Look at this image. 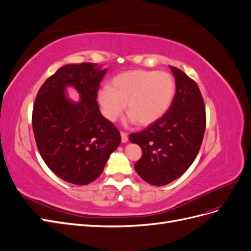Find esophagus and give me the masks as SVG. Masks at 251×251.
Masks as SVG:
<instances>
[{"mask_svg": "<svg viewBox=\"0 0 251 251\" xmlns=\"http://www.w3.org/2000/svg\"><path fill=\"white\" fill-rule=\"evenodd\" d=\"M120 136H121V142L123 143H126L127 142V134L125 132H120Z\"/></svg>", "mask_w": 251, "mask_h": 251, "instance_id": "obj_1", "label": "esophagus"}]
</instances>
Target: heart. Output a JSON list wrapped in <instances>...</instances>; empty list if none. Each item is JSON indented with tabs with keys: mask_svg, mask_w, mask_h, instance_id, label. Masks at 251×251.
Instances as JSON below:
<instances>
[{
	"mask_svg": "<svg viewBox=\"0 0 251 251\" xmlns=\"http://www.w3.org/2000/svg\"><path fill=\"white\" fill-rule=\"evenodd\" d=\"M176 92L172 74L156 70H133L114 77L110 88H102L97 100L103 116L115 121L126 109L127 120L148 126L161 118L171 107Z\"/></svg>",
	"mask_w": 251,
	"mask_h": 251,
	"instance_id": "b5f03b06",
	"label": "heart"
}]
</instances>
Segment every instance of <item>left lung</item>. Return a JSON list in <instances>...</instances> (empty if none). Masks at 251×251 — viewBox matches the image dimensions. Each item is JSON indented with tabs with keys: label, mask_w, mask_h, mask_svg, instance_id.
<instances>
[{
	"label": "left lung",
	"mask_w": 251,
	"mask_h": 251,
	"mask_svg": "<svg viewBox=\"0 0 251 251\" xmlns=\"http://www.w3.org/2000/svg\"><path fill=\"white\" fill-rule=\"evenodd\" d=\"M170 68L176 80V93L170 109L142 132L128 137L142 149L135 171L156 186L171 183L192 165L206 126L204 100L197 82L178 68Z\"/></svg>",
	"instance_id": "left-lung-1"
}]
</instances>
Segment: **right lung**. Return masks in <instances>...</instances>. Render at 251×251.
I'll list each match as a JSON object with an SVG mask.
<instances>
[{
  "label": "right lung",
  "mask_w": 251,
  "mask_h": 251,
  "mask_svg": "<svg viewBox=\"0 0 251 251\" xmlns=\"http://www.w3.org/2000/svg\"><path fill=\"white\" fill-rule=\"evenodd\" d=\"M107 71L93 63L63 66L43 83L33 104L32 127L43 160L72 184L86 185L100 177L121 141L96 101ZM67 86L78 91V102L67 97Z\"/></svg>",
  "instance_id": "add662e5"
}]
</instances>
